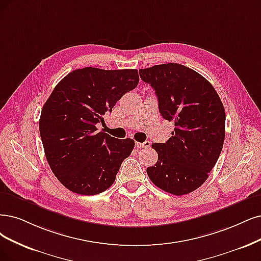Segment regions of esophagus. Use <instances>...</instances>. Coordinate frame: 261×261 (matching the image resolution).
<instances>
[{
    "label": "esophagus",
    "mask_w": 261,
    "mask_h": 261,
    "mask_svg": "<svg viewBox=\"0 0 261 261\" xmlns=\"http://www.w3.org/2000/svg\"><path fill=\"white\" fill-rule=\"evenodd\" d=\"M136 146L138 148H146L150 146V142L149 141H145L144 143H140V142H136Z\"/></svg>",
    "instance_id": "1"
}]
</instances>
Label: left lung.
Listing matches in <instances>:
<instances>
[{"label":"left lung","mask_w":261,"mask_h":261,"mask_svg":"<svg viewBox=\"0 0 261 261\" xmlns=\"http://www.w3.org/2000/svg\"><path fill=\"white\" fill-rule=\"evenodd\" d=\"M140 76L155 90L162 118L175 125L166 143L151 145L158 161L147 175L169 194L187 195L206 180L223 149V102L203 76L178 63L153 65Z\"/></svg>","instance_id":"1"}]
</instances>
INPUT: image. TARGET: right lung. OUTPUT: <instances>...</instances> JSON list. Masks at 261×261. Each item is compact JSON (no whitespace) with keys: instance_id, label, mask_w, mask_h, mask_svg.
Segmentation results:
<instances>
[{"instance_id":"add662e5","label":"right lung","mask_w":261,"mask_h":261,"mask_svg":"<svg viewBox=\"0 0 261 261\" xmlns=\"http://www.w3.org/2000/svg\"><path fill=\"white\" fill-rule=\"evenodd\" d=\"M139 81L138 70L84 67L55 87L43 106L40 133L48 165L64 187L92 196L113 185L134 141L112 138L96 124Z\"/></svg>"}]
</instances>
